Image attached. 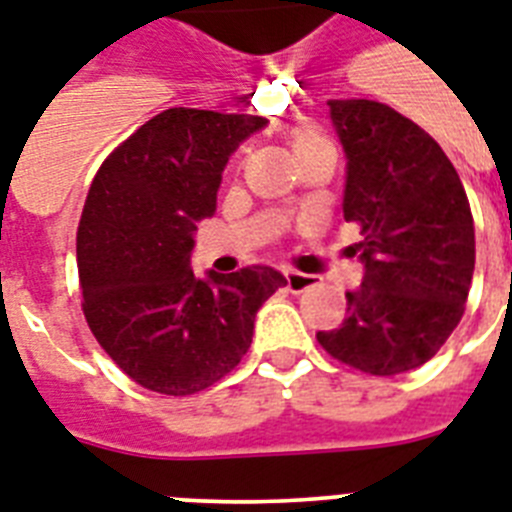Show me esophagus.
Returning a JSON list of instances; mask_svg holds the SVG:
<instances>
[{
	"label": "esophagus",
	"instance_id": "34e87169",
	"mask_svg": "<svg viewBox=\"0 0 512 512\" xmlns=\"http://www.w3.org/2000/svg\"><path fill=\"white\" fill-rule=\"evenodd\" d=\"M286 276V289L292 294H302L307 289H313L315 286V276L310 273H299V270H284Z\"/></svg>",
	"mask_w": 512,
	"mask_h": 512
}]
</instances>
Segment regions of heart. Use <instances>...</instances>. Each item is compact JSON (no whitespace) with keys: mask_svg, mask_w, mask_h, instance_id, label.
Masks as SVG:
<instances>
[{"mask_svg":"<svg viewBox=\"0 0 512 512\" xmlns=\"http://www.w3.org/2000/svg\"><path fill=\"white\" fill-rule=\"evenodd\" d=\"M323 144H331V141H328L321 131H315V128L299 126L292 131V147L294 152H297V157L305 155V152H310V149L315 147H323Z\"/></svg>","mask_w":512,"mask_h":512,"instance_id":"1","label":"heart"}]
</instances>
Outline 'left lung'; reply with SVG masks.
Here are the masks:
<instances>
[{
    "label": "left lung",
    "mask_w": 512,
    "mask_h": 512,
    "mask_svg": "<svg viewBox=\"0 0 512 512\" xmlns=\"http://www.w3.org/2000/svg\"><path fill=\"white\" fill-rule=\"evenodd\" d=\"M347 155L344 220L357 223L363 286L347 318L318 331L339 363L397 376L429 363L465 313L476 263L458 170L418 123L373 99H328Z\"/></svg>",
    "instance_id": "left-lung-1"
}]
</instances>
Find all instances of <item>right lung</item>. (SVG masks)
<instances>
[{"instance_id": "obj_1", "label": "right lung", "mask_w": 512, "mask_h": 512, "mask_svg": "<svg viewBox=\"0 0 512 512\" xmlns=\"http://www.w3.org/2000/svg\"><path fill=\"white\" fill-rule=\"evenodd\" d=\"M268 120L170 107L112 149L76 234L83 315L99 347L149 392L186 397L247 355L255 315L286 284L268 265L197 278V220L215 213L228 157Z\"/></svg>"}]
</instances>
